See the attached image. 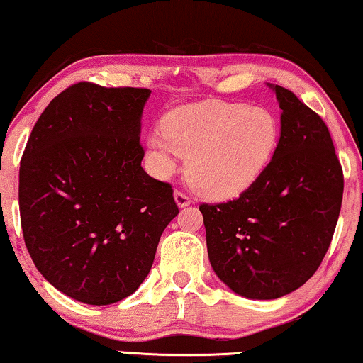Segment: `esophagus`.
<instances>
[{
	"mask_svg": "<svg viewBox=\"0 0 363 363\" xmlns=\"http://www.w3.org/2000/svg\"><path fill=\"white\" fill-rule=\"evenodd\" d=\"M175 201H177V205L180 206V208H185V206H188L191 203L190 196H188L186 193H183L182 190H175Z\"/></svg>",
	"mask_w": 363,
	"mask_h": 363,
	"instance_id": "esophagus-1",
	"label": "esophagus"
}]
</instances>
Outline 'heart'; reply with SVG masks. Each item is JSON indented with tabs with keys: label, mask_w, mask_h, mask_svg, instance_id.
<instances>
[{
	"label": "heart",
	"mask_w": 363,
	"mask_h": 363,
	"mask_svg": "<svg viewBox=\"0 0 363 363\" xmlns=\"http://www.w3.org/2000/svg\"><path fill=\"white\" fill-rule=\"evenodd\" d=\"M279 140V122L267 107L210 101L178 107L148 137L160 173L175 158L190 157L186 180L203 196L226 200L247 190L262 175Z\"/></svg>",
	"instance_id": "obj_1"
}]
</instances>
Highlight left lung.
Here are the masks:
<instances>
[{"label": "left lung", "instance_id": "obj_1", "mask_svg": "<svg viewBox=\"0 0 363 363\" xmlns=\"http://www.w3.org/2000/svg\"><path fill=\"white\" fill-rule=\"evenodd\" d=\"M271 87L282 113L269 165L235 200L200 205L213 271L250 299H277L314 276L344 195L325 122L289 89Z\"/></svg>", "mask_w": 363, "mask_h": 363}]
</instances>
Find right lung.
I'll list each match as a JSON object with an SVG mask.
<instances>
[{
    "instance_id": "1",
    "label": "right lung",
    "mask_w": 363,
    "mask_h": 363,
    "mask_svg": "<svg viewBox=\"0 0 363 363\" xmlns=\"http://www.w3.org/2000/svg\"><path fill=\"white\" fill-rule=\"evenodd\" d=\"M148 96V89L74 84L44 108L24 148V242L46 281L86 304L133 294L178 215L170 183L142 168Z\"/></svg>"
}]
</instances>
